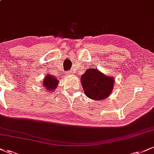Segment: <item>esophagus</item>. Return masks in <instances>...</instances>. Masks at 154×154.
Segmentation results:
<instances>
[{
    "label": "esophagus",
    "mask_w": 154,
    "mask_h": 154,
    "mask_svg": "<svg viewBox=\"0 0 154 154\" xmlns=\"http://www.w3.org/2000/svg\"><path fill=\"white\" fill-rule=\"evenodd\" d=\"M66 75H69V72H67V73H66Z\"/></svg>",
    "instance_id": "34e87169"
}]
</instances>
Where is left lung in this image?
Segmentation results:
<instances>
[{
	"label": "left lung",
	"instance_id": "1",
	"mask_svg": "<svg viewBox=\"0 0 154 154\" xmlns=\"http://www.w3.org/2000/svg\"><path fill=\"white\" fill-rule=\"evenodd\" d=\"M114 82L113 77L105 76L97 69H89L81 76L85 94L96 100H103L111 94Z\"/></svg>",
	"mask_w": 154,
	"mask_h": 154
}]
</instances>
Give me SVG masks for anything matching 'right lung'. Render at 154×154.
Segmentation results:
<instances>
[{
  "label": "right lung",
  "mask_w": 154,
  "mask_h": 154,
  "mask_svg": "<svg viewBox=\"0 0 154 154\" xmlns=\"http://www.w3.org/2000/svg\"><path fill=\"white\" fill-rule=\"evenodd\" d=\"M58 79L56 78V77H53L52 75H48L45 76V79H44L43 81V85L45 86V88H47L46 91H50L51 90L52 91L53 89H55L56 88H57L58 85Z\"/></svg>",
  "instance_id": "right-lung-1"
}]
</instances>
